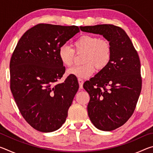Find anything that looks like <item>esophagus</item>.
Listing matches in <instances>:
<instances>
[{
	"label": "esophagus",
	"instance_id": "esophagus-1",
	"mask_svg": "<svg viewBox=\"0 0 153 153\" xmlns=\"http://www.w3.org/2000/svg\"><path fill=\"white\" fill-rule=\"evenodd\" d=\"M78 82H79V88L81 89H82L83 88V84H84V80H83L82 78H78Z\"/></svg>",
	"mask_w": 153,
	"mask_h": 153
}]
</instances>
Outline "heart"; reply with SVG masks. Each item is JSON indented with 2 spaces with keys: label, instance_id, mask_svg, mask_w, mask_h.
Listing matches in <instances>:
<instances>
[{
  "label": "heart",
  "instance_id": "heart-1",
  "mask_svg": "<svg viewBox=\"0 0 153 153\" xmlns=\"http://www.w3.org/2000/svg\"><path fill=\"white\" fill-rule=\"evenodd\" d=\"M73 47L63 45L59 50V57L63 65L71 67L76 53H84L83 61L85 64L75 66L67 70V74L82 78H87L94 73L96 69L105 68L112 56V47L107 40L94 35L84 34L76 40Z\"/></svg>",
  "mask_w": 153,
  "mask_h": 153
}]
</instances>
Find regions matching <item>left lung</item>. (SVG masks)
Segmentation results:
<instances>
[{"label":"left lung","mask_w":153,"mask_h":153,"mask_svg":"<svg viewBox=\"0 0 153 153\" xmlns=\"http://www.w3.org/2000/svg\"><path fill=\"white\" fill-rule=\"evenodd\" d=\"M99 33L110 42V63L84 84L90 95L88 113L96 128L112 131L126 123L134 113L142 89L138 54L125 31L112 24L80 27Z\"/></svg>","instance_id":"1"}]
</instances>
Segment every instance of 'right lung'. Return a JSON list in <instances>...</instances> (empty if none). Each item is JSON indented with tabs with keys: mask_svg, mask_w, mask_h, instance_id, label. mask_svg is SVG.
<instances>
[{
	"mask_svg": "<svg viewBox=\"0 0 153 153\" xmlns=\"http://www.w3.org/2000/svg\"><path fill=\"white\" fill-rule=\"evenodd\" d=\"M79 29L76 25L39 24L22 36L10 61V88L25 120L36 130L60 128L79 88L69 76L58 84L65 67L59 50Z\"/></svg>",
	"mask_w": 153,
	"mask_h": 153,
	"instance_id": "obj_1",
	"label": "right lung"
}]
</instances>
